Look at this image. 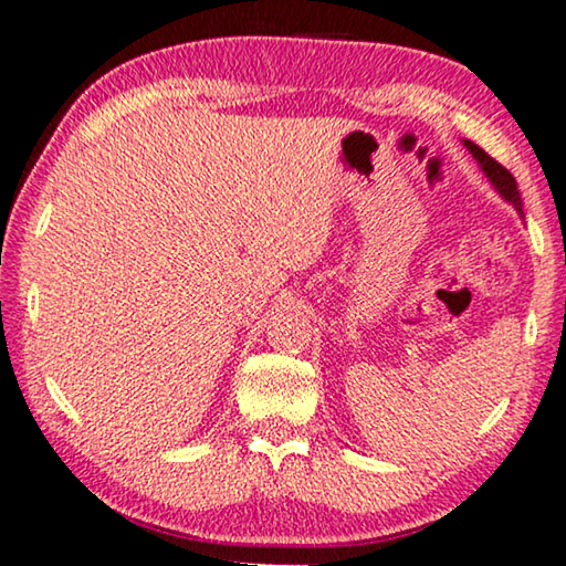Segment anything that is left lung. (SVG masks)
<instances>
[{"instance_id": "obj_1", "label": "left lung", "mask_w": 566, "mask_h": 566, "mask_svg": "<svg viewBox=\"0 0 566 566\" xmlns=\"http://www.w3.org/2000/svg\"><path fill=\"white\" fill-rule=\"evenodd\" d=\"M464 145H467V150L472 153V158L480 163L482 174H485V176H488V181L495 186V191L501 193L507 203H513L515 211H518V214L523 217V207H521V193H518V184H515V178L511 176V170L503 168L501 163H497L495 158H490V155H488L485 150H482V147L474 145V143L464 140Z\"/></svg>"}]
</instances>
